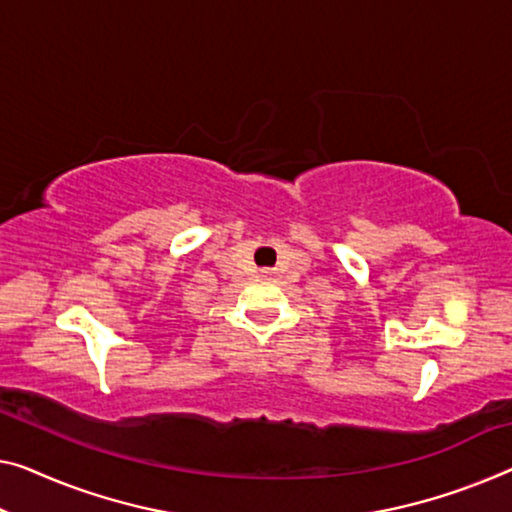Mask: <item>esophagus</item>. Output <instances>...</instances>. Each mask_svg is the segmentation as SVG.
<instances>
[{
  "mask_svg": "<svg viewBox=\"0 0 512 512\" xmlns=\"http://www.w3.org/2000/svg\"><path fill=\"white\" fill-rule=\"evenodd\" d=\"M259 276L266 280H278V269H262L259 271Z\"/></svg>",
  "mask_w": 512,
  "mask_h": 512,
  "instance_id": "esophagus-1",
  "label": "esophagus"
}]
</instances>
